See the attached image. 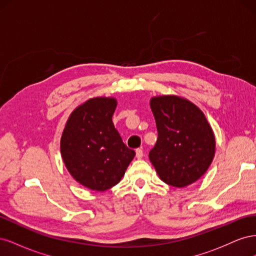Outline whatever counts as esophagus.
<instances>
[{
  "instance_id": "obj_1",
  "label": "esophagus",
  "mask_w": 256,
  "mask_h": 256,
  "mask_svg": "<svg viewBox=\"0 0 256 256\" xmlns=\"http://www.w3.org/2000/svg\"><path fill=\"white\" fill-rule=\"evenodd\" d=\"M136 156L138 159H141L143 157V150L142 148H136Z\"/></svg>"
}]
</instances>
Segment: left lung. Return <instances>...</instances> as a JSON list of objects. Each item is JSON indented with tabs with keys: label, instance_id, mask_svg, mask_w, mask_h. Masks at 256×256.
Here are the masks:
<instances>
[{
	"label": "left lung",
	"instance_id": "8db88e82",
	"mask_svg": "<svg viewBox=\"0 0 256 256\" xmlns=\"http://www.w3.org/2000/svg\"><path fill=\"white\" fill-rule=\"evenodd\" d=\"M158 138L150 160L160 178L182 188L204 175L214 156V136L203 112L176 96L150 100Z\"/></svg>",
	"mask_w": 256,
	"mask_h": 256
}]
</instances>
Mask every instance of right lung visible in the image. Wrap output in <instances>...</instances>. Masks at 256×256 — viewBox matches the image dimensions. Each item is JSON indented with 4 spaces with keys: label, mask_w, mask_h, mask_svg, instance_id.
Instances as JSON below:
<instances>
[{
    "label": "right lung",
    "mask_w": 256,
    "mask_h": 256,
    "mask_svg": "<svg viewBox=\"0 0 256 256\" xmlns=\"http://www.w3.org/2000/svg\"><path fill=\"white\" fill-rule=\"evenodd\" d=\"M114 98L90 99L69 118L60 138V154L76 182L96 191L118 184L136 156L122 142L112 116Z\"/></svg>",
    "instance_id": "1"
}]
</instances>
